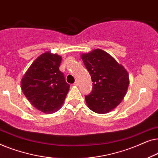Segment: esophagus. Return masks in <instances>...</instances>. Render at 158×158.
I'll list each match as a JSON object with an SVG mask.
<instances>
[{
	"label": "esophagus",
	"mask_w": 158,
	"mask_h": 158,
	"mask_svg": "<svg viewBox=\"0 0 158 158\" xmlns=\"http://www.w3.org/2000/svg\"><path fill=\"white\" fill-rule=\"evenodd\" d=\"M78 84H79V83H78V81H75V83H74V85H75V86H77V85H78Z\"/></svg>",
	"instance_id": "obj_1"
}]
</instances>
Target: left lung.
<instances>
[{
    "instance_id": "obj_1",
    "label": "left lung",
    "mask_w": 158,
    "mask_h": 158,
    "mask_svg": "<svg viewBox=\"0 0 158 158\" xmlns=\"http://www.w3.org/2000/svg\"><path fill=\"white\" fill-rule=\"evenodd\" d=\"M81 57L94 82L91 93L85 96L86 104L95 113H109L122 102L127 94L128 72L102 49L83 53Z\"/></svg>"
}]
</instances>
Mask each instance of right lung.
<instances>
[{
    "label": "right lung",
    "instance_id": "1",
    "mask_svg": "<svg viewBox=\"0 0 158 158\" xmlns=\"http://www.w3.org/2000/svg\"><path fill=\"white\" fill-rule=\"evenodd\" d=\"M61 56L47 52L36 58L21 79V86L27 100L46 114L58 111L63 104L70 85L59 70Z\"/></svg>",
    "mask_w": 158,
    "mask_h": 158
}]
</instances>
